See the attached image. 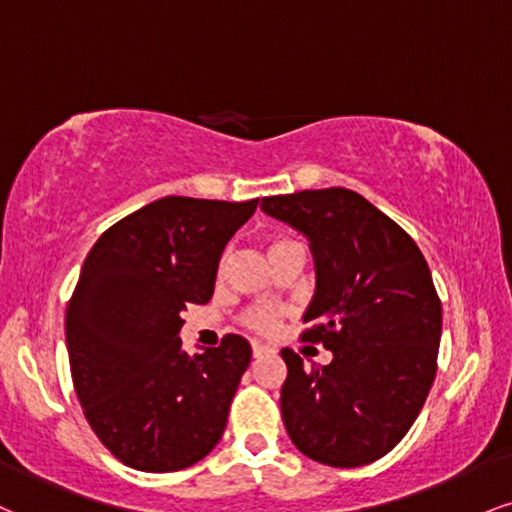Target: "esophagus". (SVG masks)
Returning <instances> with one entry per match:
<instances>
[{"label": "esophagus", "instance_id": "1", "mask_svg": "<svg viewBox=\"0 0 512 512\" xmlns=\"http://www.w3.org/2000/svg\"><path fill=\"white\" fill-rule=\"evenodd\" d=\"M269 350H272V348H269V346H264V343H252V355H255V357H262V355H267L269 353Z\"/></svg>", "mask_w": 512, "mask_h": 512}]
</instances>
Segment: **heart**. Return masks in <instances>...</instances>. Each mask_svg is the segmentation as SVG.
I'll return each mask as SVG.
<instances>
[{
    "label": "heart",
    "instance_id": "b5f03b06",
    "mask_svg": "<svg viewBox=\"0 0 512 512\" xmlns=\"http://www.w3.org/2000/svg\"><path fill=\"white\" fill-rule=\"evenodd\" d=\"M291 243H295V240H291V238H272V240H269V252L279 250V248H283V245H291ZM245 324H248L250 329L262 331V334H269V331H272L276 326V312L255 310V312H250L248 317H245Z\"/></svg>",
    "mask_w": 512,
    "mask_h": 512
}]
</instances>
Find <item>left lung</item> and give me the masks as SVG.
<instances>
[{
  "label": "left lung",
  "mask_w": 512,
  "mask_h": 512,
  "mask_svg": "<svg viewBox=\"0 0 512 512\" xmlns=\"http://www.w3.org/2000/svg\"><path fill=\"white\" fill-rule=\"evenodd\" d=\"M310 240L317 291L303 341L334 353L307 369L283 348L281 415L300 453L331 467L384 458L408 434L436 377L441 300L417 243L348 188L262 197Z\"/></svg>",
  "instance_id": "obj_1"
}]
</instances>
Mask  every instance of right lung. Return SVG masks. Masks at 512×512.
<instances>
[{"instance_id": "add662e5", "label": "right lung", "mask_w": 512, "mask_h": 512, "mask_svg": "<svg viewBox=\"0 0 512 512\" xmlns=\"http://www.w3.org/2000/svg\"><path fill=\"white\" fill-rule=\"evenodd\" d=\"M257 202L169 195L116 221L92 245L66 307L73 389L116 460L176 472L217 446L250 365V343L226 334L188 355V305L214 293L219 257Z\"/></svg>"}]
</instances>
